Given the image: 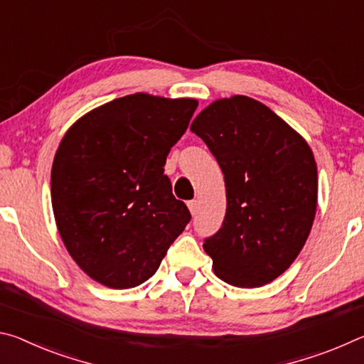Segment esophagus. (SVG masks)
<instances>
[{
	"mask_svg": "<svg viewBox=\"0 0 364 364\" xmlns=\"http://www.w3.org/2000/svg\"><path fill=\"white\" fill-rule=\"evenodd\" d=\"M197 207H199V204H197V200H189L188 202V208H189V212L193 213V215L197 213Z\"/></svg>",
	"mask_w": 364,
	"mask_h": 364,
	"instance_id": "34e87169",
	"label": "esophagus"
}]
</instances>
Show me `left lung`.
Returning <instances> with one entry per match:
<instances>
[{
    "label": "left lung",
    "instance_id": "8db88e82",
    "mask_svg": "<svg viewBox=\"0 0 364 364\" xmlns=\"http://www.w3.org/2000/svg\"><path fill=\"white\" fill-rule=\"evenodd\" d=\"M225 175L226 215L204 241L220 279L260 287L281 276L310 234L318 170L306 141L264 104L218 100L191 123Z\"/></svg>",
    "mask_w": 364,
    "mask_h": 364
}]
</instances>
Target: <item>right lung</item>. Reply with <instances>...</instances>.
<instances>
[{"label":"right lung","instance_id":"obj_1","mask_svg":"<svg viewBox=\"0 0 364 364\" xmlns=\"http://www.w3.org/2000/svg\"><path fill=\"white\" fill-rule=\"evenodd\" d=\"M196 100L136 93L83 115L54 156L51 202L67 252L112 289L143 284L189 223L164 165Z\"/></svg>","mask_w":364,"mask_h":364}]
</instances>
